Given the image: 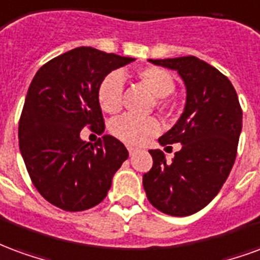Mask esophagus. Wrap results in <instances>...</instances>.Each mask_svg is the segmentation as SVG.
Segmentation results:
<instances>
[{
	"label": "esophagus",
	"instance_id": "1",
	"mask_svg": "<svg viewBox=\"0 0 260 260\" xmlns=\"http://www.w3.org/2000/svg\"><path fill=\"white\" fill-rule=\"evenodd\" d=\"M127 149L130 155H134V153L137 152V148H134V147H127Z\"/></svg>",
	"mask_w": 260,
	"mask_h": 260
}]
</instances>
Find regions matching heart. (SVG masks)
<instances>
[{
    "label": "heart",
    "instance_id": "b5f03b06",
    "mask_svg": "<svg viewBox=\"0 0 260 260\" xmlns=\"http://www.w3.org/2000/svg\"><path fill=\"white\" fill-rule=\"evenodd\" d=\"M138 77L156 98H166L173 94L176 88L173 76L168 70L156 66H148L138 70ZM124 77L119 72H111L98 86V102L107 113H115L122 107V94ZM160 126L153 117H137L133 115H123L111 123V132L116 138L126 144L140 145L151 136L158 134Z\"/></svg>",
    "mask_w": 260,
    "mask_h": 260
}]
</instances>
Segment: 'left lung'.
<instances>
[{
    "label": "left lung",
    "instance_id": "1",
    "mask_svg": "<svg viewBox=\"0 0 260 260\" xmlns=\"http://www.w3.org/2000/svg\"><path fill=\"white\" fill-rule=\"evenodd\" d=\"M176 70L185 86L181 116L159 137L160 145L181 144L168 164L160 149H149L152 169L143 176L147 198L170 216H190L205 208L229 177L242 130L238 96L226 76L195 56L148 59Z\"/></svg>",
    "mask_w": 260,
    "mask_h": 260
}]
</instances>
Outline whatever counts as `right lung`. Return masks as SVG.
<instances>
[{
	"label": "right lung",
	"instance_id": "right-lung-1",
	"mask_svg": "<svg viewBox=\"0 0 260 260\" xmlns=\"http://www.w3.org/2000/svg\"><path fill=\"white\" fill-rule=\"evenodd\" d=\"M134 60L79 47L47 62L33 77L19 122V147L34 187L52 205L68 212L98 205L128 158L117 138L105 134L91 144L80 132L88 126L104 133L98 86L112 70Z\"/></svg>",
	"mask_w": 260,
	"mask_h": 260
}]
</instances>
